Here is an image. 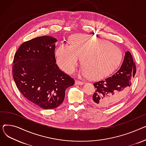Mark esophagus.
I'll use <instances>...</instances> for the list:
<instances>
[{
    "label": "esophagus",
    "instance_id": "34e87169",
    "mask_svg": "<svg viewBox=\"0 0 146 146\" xmlns=\"http://www.w3.org/2000/svg\"><path fill=\"white\" fill-rule=\"evenodd\" d=\"M75 84H76V85H82L84 84V82H82V81H78V80H76V81H75Z\"/></svg>",
    "mask_w": 146,
    "mask_h": 146
}]
</instances>
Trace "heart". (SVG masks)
Here are the masks:
<instances>
[{"instance_id":"heart-1","label":"heart","mask_w":146,"mask_h":146,"mask_svg":"<svg viewBox=\"0 0 146 146\" xmlns=\"http://www.w3.org/2000/svg\"><path fill=\"white\" fill-rule=\"evenodd\" d=\"M71 44H62L55 51L56 61L68 74L75 71L82 58L84 64L80 70L82 76L99 79L109 75L119 66L122 52L108 40L78 34L73 36Z\"/></svg>"}]
</instances>
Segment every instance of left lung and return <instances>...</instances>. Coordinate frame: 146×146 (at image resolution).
<instances>
[{
  "label": "left lung",
  "instance_id": "8db88e82",
  "mask_svg": "<svg viewBox=\"0 0 146 146\" xmlns=\"http://www.w3.org/2000/svg\"><path fill=\"white\" fill-rule=\"evenodd\" d=\"M136 66L129 51H126L119 69L111 76L94 84L96 88L92 103L101 107L112 106L123 100L131 85Z\"/></svg>",
  "mask_w": 146,
  "mask_h": 146
}]
</instances>
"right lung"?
Instances as JSON below:
<instances>
[{
    "instance_id": "add662e5",
    "label": "right lung",
    "mask_w": 146,
    "mask_h": 146,
    "mask_svg": "<svg viewBox=\"0 0 146 146\" xmlns=\"http://www.w3.org/2000/svg\"><path fill=\"white\" fill-rule=\"evenodd\" d=\"M50 36L27 41L14 56L13 78L19 91L32 104L45 109L61 104L67 88L74 80L56 64L55 43Z\"/></svg>"
}]
</instances>
